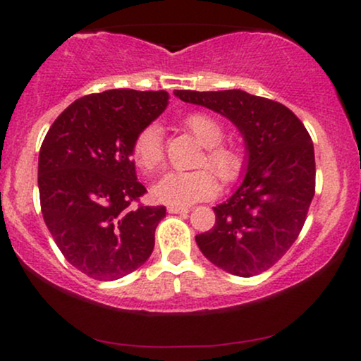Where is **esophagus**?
I'll list each match as a JSON object with an SVG mask.
<instances>
[{
  "instance_id": "obj_1",
  "label": "esophagus",
  "mask_w": 361,
  "mask_h": 361,
  "mask_svg": "<svg viewBox=\"0 0 361 361\" xmlns=\"http://www.w3.org/2000/svg\"><path fill=\"white\" fill-rule=\"evenodd\" d=\"M167 212H169V214H189V209H187V207H177V205H171V207H167Z\"/></svg>"
}]
</instances>
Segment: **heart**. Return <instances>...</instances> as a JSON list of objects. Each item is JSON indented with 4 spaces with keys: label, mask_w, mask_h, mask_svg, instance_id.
<instances>
[{
    "label": "heart",
    "mask_w": 361,
    "mask_h": 361,
    "mask_svg": "<svg viewBox=\"0 0 361 361\" xmlns=\"http://www.w3.org/2000/svg\"><path fill=\"white\" fill-rule=\"evenodd\" d=\"M182 125L202 146H205V154L199 161V166L210 167L226 184L238 179L245 166V154L236 142L224 141L225 128L219 118L209 111H194L184 118ZM131 154L137 167L147 174L159 169L164 161L161 126L152 123L142 128L133 141ZM211 171L197 169L167 172L152 187V195L161 204L177 207L212 199L216 195L220 185L213 174L214 171Z\"/></svg>",
    "instance_id": "heart-1"
}]
</instances>
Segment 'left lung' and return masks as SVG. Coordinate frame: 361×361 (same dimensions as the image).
Listing matches in <instances>:
<instances>
[{
    "instance_id": "obj_1",
    "label": "left lung",
    "mask_w": 361,
    "mask_h": 361,
    "mask_svg": "<svg viewBox=\"0 0 361 361\" xmlns=\"http://www.w3.org/2000/svg\"><path fill=\"white\" fill-rule=\"evenodd\" d=\"M182 102L210 108L241 131L246 176L214 207V228L195 236L204 256L226 273L251 278L283 258L302 230L315 194V156L302 121L269 98L243 90H176Z\"/></svg>"
}]
</instances>
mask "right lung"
I'll use <instances>...</instances> for the list:
<instances>
[{"instance_id": "right-lung-1", "label": "right lung", "mask_w": 361, "mask_h": 361, "mask_svg": "<svg viewBox=\"0 0 361 361\" xmlns=\"http://www.w3.org/2000/svg\"><path fill=\"white\" fill-rule=\"evenodd\" d=\"M169 93L116 88L78 98L39 151V199L54 241L88 278L115 281L146 263L166 207L142 205L131 146Z\"/></svg>"}]
</instances>
